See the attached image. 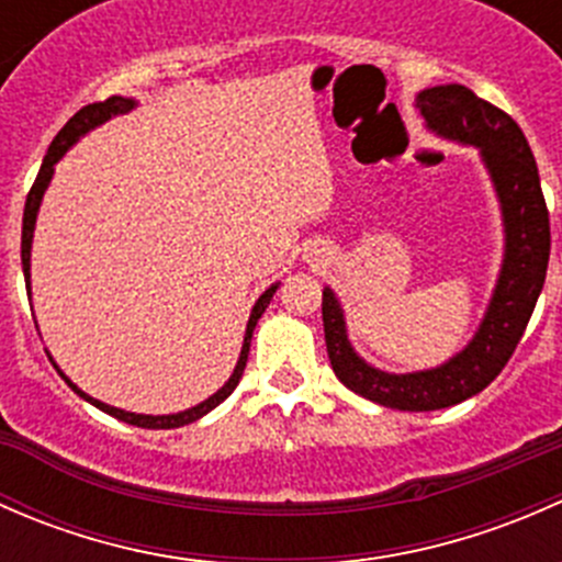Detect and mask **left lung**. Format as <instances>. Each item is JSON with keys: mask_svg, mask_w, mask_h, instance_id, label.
Masks as SVG:
<instances>
[{"mask_svg": "<svg viewBox=\"0 0 562 562\" xmlns=\"http://www.w3.org/2000/svg\"><path fill=\"white\" fill-rule=\"evenodd\" d=\"M424 122L443 138L481 149L506 223V258L495 296L473 342L438 370L389 375L353 353L334 293L323 291V334L331 370L356 394L396 411H440L479 394L508 364L536 310L547 280L549 212L538 181L536 157L519 124L468 87L424 89L416 98Z\"/></svg>", "mask_w": 562, "mask_h": 562, "instance_id": "left-lung-1", "label": "left lung"}]
</instances>
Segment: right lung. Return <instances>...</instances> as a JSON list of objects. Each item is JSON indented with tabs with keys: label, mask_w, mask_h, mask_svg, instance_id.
I'll return each instance as SVG.
<instances>
[{
	"label": "right lung",
	"mask_w": 562,
	"mask_h": 562,
	"mask_svg": "<svg viewBox=\"0 0 562 562\" xmlns=\"http://www.w3.org/2000/svg\"><path fill=\"white\" fill-rule=\"evenodd\" d=\"M133 105H135L133 100H127V98H116V94H113V98L103 100V103H89V105H83L81 111H78L76 116H72L70 122H67L65 127L59 130V135H56V138H54V144L48 146V155L43 157V166H40V173H37L35 184H32L30 195H26V206H24V228H21V263H24L26 293H30V252H32V234H35L37 209H40V201H43L45 187H48L50 176H54V166H56V162H59V157L65 155V151L70 149V146L76 144L78 138H81L83 133H89V130L98 127V124H103L105 119L116 116V113H127L130 108H133ZM274 291H277V285H271L269 291H266L263 296H260L258 302H255L252 315H249V323H247L245 345H241V356H239V361H236L234 375L228 378V383H225V386L220 389L217 394H212V396H209L206 402H201V405L190 407V411L173 413V416H144V413H127V411H119V407H111V405H105V402L92 400V396L83 394L81 389L72 386V383L67 381L65 375H61V372H59V375L65 378L67 386H70L72 391H78V394H81L83 400L92 402L94 407H100V411L108 413V416L119 418V422H127V424H133V427H144V429H173V427H184V424H192V422H195V418L206 416L209 411H214V407H217L220 402L228 400L231 391H234L236 386H239L241 372H245V367H247V353H249V339H252V328H255V323H258V317L263 315V310L269 307V302H271V296H274Z\"/></svg>",
	"instance_id": "add662e5"
}]
</instances>
